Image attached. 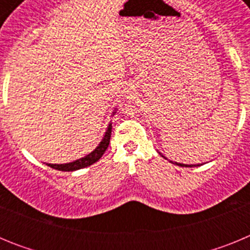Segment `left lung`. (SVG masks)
<instances>
[{
  "label": "left lung",
  "mask_w": 250,
  "mask_h": 250,
  "mask_svg": "<svg viewBox=\"0 0 250 250\" xmlns=\"http://www.w3.org/2000/svg\"><path fill=\"white\" fill-rule=\"evenodd\" d=\"M159 154H160L161 156H163V158H165L164 155H163V154H161V152H159ZM167 159V158H165ZM170 163H173V164H175V165H179V167H199V165H193V164H190V165H188V164H182V163H176V161H171L170 160Z\"/></svg>",
  "instance_id": "8db88e82"
}]
</instances>
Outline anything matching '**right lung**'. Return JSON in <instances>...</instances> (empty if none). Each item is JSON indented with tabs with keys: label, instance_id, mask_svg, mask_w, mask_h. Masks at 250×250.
Instances as JSON below:
<instances>
[{
	"label": "right lung",
	"instance_id": "right-lung-1",
	"mask_svg": "<svg viewBox=\"0 0 250 250\" xmlns=\"http://www.w3.org/2000/svg\"><path fill=\"white\" fill-rule=\"evenodd\" d=\"M115 112H116V109H115V111L112 112V115H114ZM111 129L112 126H111V123H110L109 126L106 127L105 135H104L103 140L100 141V144L95 147L94 151H91L90 154L83 156V158L77 159V160L71 161V163H66V164H46V165L52 167V169L61 170V171H75V170L83 169V167L92 165L94 163H96L99 159H101V156L104 155V152L106 151V149H107V146H109L110 138H111Z\"/></svg>",
	"mask_w": 250,
	"mask_h": 250
}]
</instances>
